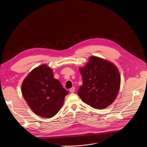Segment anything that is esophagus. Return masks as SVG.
<instances>
[{
	"instance_id": "esophagus-1",
	"label": "esophagus",
	"mask_w": 147,
	"mask_h": 147,
	"mask_svg": "<svg viewBox=\"0 0 147 147\" xmlns=\"http://www.w3.org/2000/svg\"><path fill=\"white\" fill-rule=\"evenodd\" d=\"M74 91H75V88L74 87H72L70 89V92L71 93H73Z\"/></svg>"
}]
</instances>
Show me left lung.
Segmentation results:
<instances>
[{
	"label": "left lung",
	"mask_w": 147,
	"mask_h": 147,
	"mask_svg": "<svg viewBox=\"0 0 147 147\" xmlns=\"http://www.w3.org/2000/svg\"><path fill=\"white\" fill-rule=\"evenodd\" d=\"M80 71L83 84L77 92L84 102L97 109L106 108L114 102L120 88V76L113 64L91 56Z\"/></svg>",
	"instance_id": "obj_1"
}]
</instances>
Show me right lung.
Here are the masks:
<instances>
[{"mask_svg": "<svg viewBox=\"0 0 147 147\" xmlns=\"http://www.w3.org/2000/svg\"><path fill=\"white\" fill-rule=\"evenodd\" d=\"M22 92L28 105L37 115L50 118L59 111L69 92L53 78L45 65L34 69L23 81Z\"/></svg>", "mask_w": 147, "mask_h": 147, "instance_id": "obj_1", "label": "right lung"}]
</instances>
